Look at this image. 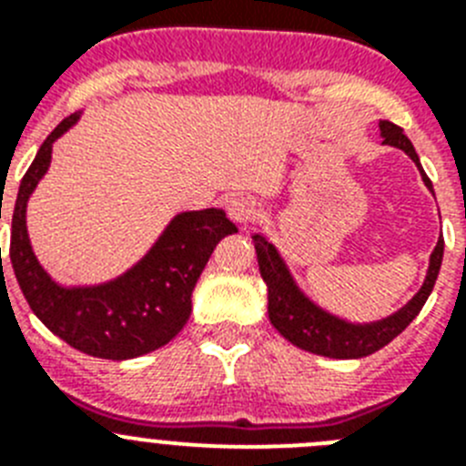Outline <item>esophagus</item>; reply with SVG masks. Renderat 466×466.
I'll list each match as a JSON object with an SVG mask.
<instances>
[{"instance_id": "1", "label": "esophagus", "mask_w": 466, "mask_h": 466, "mask_svg": "<svg viewBox=\"0 0 466 466\" xmlns=\"http://www.w3.org/2000/svg\"><path fill=\"white\" fill-rule=\"evenodd\" d=\"M226 209H228L230 219L238 221V224L252 221L258 212L257 203H254L252 198H247V196H233L228 200V205H226Z\"/></svg>"}]
</instances>
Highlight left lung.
Wrapping results in <instances>:
<instances>
[{"label":"left lung","mask_w":466,"mask_h":466,"mask_svg":"<svg viewBox=\"0 0 466 466\" xmlns=\"http://www.w3.org/2000/svg\"><path fill=\"white\" fill-rule=\"evenodd\" d=\"M380 130L382 142L406 151L415 160V166L420 167L418 154H415L413 144L403 135L401 127L390 121H380ZM420 175H422L427 188L431 191L430 177L425 175L422 167H420ZM252 240L254 247H257L258 270H261L263 282L268 287V317L273 327L296 348L322 357H333V360H360V357L373 355L380 348H385L390 340L397 339L399 333L413 322L415 315L422 310L425 300L430 299L443 258V240H439L434 252H431L425 284L413 296L409 306H403L401 310L390 315L387 319H380V322L348 324L339 317L319 310L315 303H310L306 296L300 294L287 266L282 263L279 254L275 252V247L261 233H254Z\"/></svg>","instance_id":"8db88e82"}]
</instances>
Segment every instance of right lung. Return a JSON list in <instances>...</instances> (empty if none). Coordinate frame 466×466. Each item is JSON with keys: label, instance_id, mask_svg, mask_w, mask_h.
I'll use <instances>...</instances> for the list:
<instances>
[{"label": "right lung", "instance_id": "obj_1", "mask_svg": "<svg viewBox=\"0 0 466 466\" xmlns=\"http://www.w3.org/2000/svg\"><path fill=\"white\" fill-rule=\"evenodd\" d=\"M76 118L79 116L72 114L48 135L25 172L11 217L8 257L32 312L56 336L90 357L133 360L163 348L182 331L191 315L193 287L205 263L212 257L217 242L238 233V228L221 209L184 212L172 219L154 249L114 282L79 289L57 287L32 252L25 228V208L30 193L48 170L53 142L74 126Z\"/></svg>", "mask_w": 466, "mask_h": 466}]
</instances>
